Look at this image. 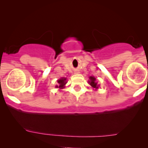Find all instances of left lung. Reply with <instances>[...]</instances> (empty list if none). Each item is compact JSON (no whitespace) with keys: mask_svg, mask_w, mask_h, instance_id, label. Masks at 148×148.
I'll use <instances>...</instances> for the list:
<instances>
[{"mask_svg":"<svg viewBox=\"0 0 148 148\" xmlns=\"http://www.w3.org/2000/svg\"><path fill=\"white\" fill-rule=\"evenodd\" d=\"M89 79H90V81H89V83L90 84L91 86H92V87L97 89L98 85H97V83L96 82V79H95V77H89Z\"/></svg>","mask_w":148,"mask_h":148,"instance_id":"obj_1","label":"left lung"}]
</instances>
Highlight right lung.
Here are the masks:
<instances>
[{
  "instance_id": "1",
  "label": "right lung",
  "mask_w": 148,
  "mask_h": 148,
  "mask_svg": "<svg viewBox=\"0 0 148 148\" xmlns=\"http://www.w3.org/2000/svg\"><path fill=\"white\" fill-rule=\"evenodd\" d=\"M58 83H59V86H56V87H59V88H63L64 86L66 84V79L65 78H62L60 79L59 80H58Z\"/></svg>"
}]
</instances>
